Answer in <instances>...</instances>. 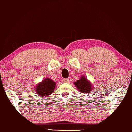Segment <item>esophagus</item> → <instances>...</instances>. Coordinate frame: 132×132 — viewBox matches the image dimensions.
Returning <instances> with one entry per match:
<instances>
[{
  "label": "esophagus",
  "mask_w": 132,
  "mask_h": 132,
  "mask_svg": "<svg viewBox=\"0 0 132 132\" xmlns=\"http://www.w3.org/2000/svg\"><path fill=\"white\" fill-rule=\"evenodd\" d=\"M63 81L64 82H68L69 81V79L68 78H63Z\"/></svg>",
  "instance_id": "34e87169"
}]
</instances>
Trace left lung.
<instances>
[{"mask_svg": "<svg viewBox=\"0 0 132 132\" xmlns=\"http://www.w3.org/2000/svg\"><path fill=\"white\" fill-rule=\"evenodd\" d=\"M74 84L77 87L78 90L82 93H89L92 92V84L85 78V77H81L79 80L74 82Z\"/></svg>", "mask_w": 132, "mask_h": 132, "instance_id": "1", "label": "left lung"}]
</instances>
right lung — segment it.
Returning a JSON list of instances; mask_svg holds the SVG:
<instances>
[{"mask_svg": "<svg viewBox=\"0 0 132 132\" xmlns=\"http://www.w3.org/2000/svg\"><path fill=\"white\" fill-rule=\"evenodd\" d=\"M55 87V82L52 79L46 78L36 87V92L40 97H47L54 92Z\"/></svg>", "mask_w": 132, "mask_h": 132, "instance_id": "add662e5", "label": "right lung"}]
</instances>
